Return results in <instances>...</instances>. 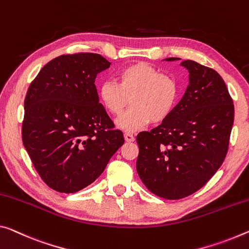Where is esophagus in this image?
<instances>
[{
    "instance_id": "esophagus-1",
    "label": "esophagus",
    "mask_w": 249,
    "mask_h": 249,
    "mask_svg": "<svg viewBox=\"0 0 249 249\" xmlns=\"http://www.w3.org/2000/svg\"><path fill=\"white\" fill-rule=\"evenodd\" d=\"M124 140L127 142H132V141H135V136L130 132H124Z\"/></svg>"
}]
</instances>
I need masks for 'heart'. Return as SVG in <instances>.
Masks as SVG:
<instances>
[{
  "instance_id": "b5f03b06",
  "label": "heart",
  "mask_w": 249,
  "mask_h": 249,
  "mask_svg": "<svg viewBox=\"0 0 249 249\" xmlns=\"http://www.w3.org/2000/svg\"><path fill=\"white\" fill-rule=\"evenodd\" d=\"M119 81H106L99 97L107 111L118 117L130 99V108L118 119L117 125L131 132L150 124L166 120L177 106L179 85L174 76L161 73L146 62H137L120 70Z\"/></svg>"
}]
</instances>
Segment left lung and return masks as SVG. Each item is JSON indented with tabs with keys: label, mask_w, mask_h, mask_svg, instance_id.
Wrapping results in <instances>:
<instances>
[{
	"label": "left lung",
	"mask_w": 249,
	"mask_h": 249,
	"mask_svg": "<svg viewBox=\"0 0 249 249\" xmlns=\"http://www.w3.org/2000/svg\"><path fill=\"white\" fill-rule=\"evenodd\" d=\"M178 58H167L176 61ZM189 85L166 120L137 136V173L148 190L164 199L196 193L227 155L234 105L223 78L208 67L185 60Z\"/></svg>",
	"instance_id": "1"
}]
</instances>
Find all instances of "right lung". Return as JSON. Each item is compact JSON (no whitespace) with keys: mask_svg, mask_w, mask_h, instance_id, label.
Returning <instances> with one entry per match:
<instances>
[{"mask_svg":"<svg viewBox=\"0 0 249 249\" xmlns=\"http://www.w3.org/2000/svg\"><path fill=\"white\" fill-rule=\"evenodd\" d=\"M110 64L97 53L60 55L41 69L26 92L23 144L42 180L59 193L92 183L124 142L94 85Z\"/></svg>","mask_w":249,"mask_h":249,"instance_id":"right-lung-1","label":"right lung"}]
</instances>
